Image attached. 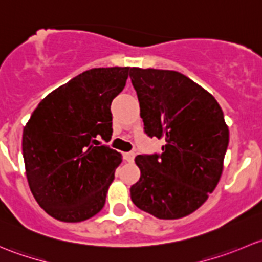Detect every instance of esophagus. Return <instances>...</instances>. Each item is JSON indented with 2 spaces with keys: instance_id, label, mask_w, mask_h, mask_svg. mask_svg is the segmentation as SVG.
Masks as SVG:
<instances>
[{
  "instance_id": "34e87169",
  "label": "esophagus",
  "mask_w": 262,
  "mask_h": 262,
  "mask_svg": "<svg viewBox=\"0 0 262 262\" xmlns=\"http://www.w3.org/2000/svg\"><path fill=\"white\" fill-rule=\"evenodd\" d=\"M123 157H124V160L126 161V162H133L134 157H136V153H134V152H126V153H124Z\"/></svg>"
}]
</instances>
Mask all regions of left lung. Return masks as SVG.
Returning <instances> with one entry per match:
<instances>
[{"mask_svg": "<svg viewBox=\"0 0 262 262\" xmlns=\"http://www.w3.org/2000/svg\"><path fill=\"white\" fill-rule=\"evenodd\" d=\"M144 132L162 139L161 155H139L132 202L158 219H179L202 207L223 172L228 125L212 94L176 71L130 70Z\"/></svg>", "mask_w": 262, "mask_h": 262, "instance_id": "obj_1", "label": "left lung"}]
</instances>
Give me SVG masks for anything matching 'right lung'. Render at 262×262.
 <instances>
[{
    "mask_svg": "<svg viewBox=\"0 0 262 262\" xmlns=\"http://www.w3.org/2000/svg\"><path fill=\"white\" fill-rule=\"evenodd\" d=\"M130 67L92 68L39 102L24 126L23 155L29 187L44 212L78 223L104 208L121 155L99 139L112 138V101Z\"/></svg>",
    "mask_w": 262,
    "mask_h": 262,
    "instance_id": "1",
    "label": "right lung"
}]
</instances>
